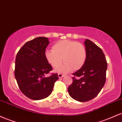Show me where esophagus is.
<instances>
[{
    "instance_id": "1",
    "label": "esophagus",
    "mask_w": 122,
    "mask_h": 122,
    "mask_svg": "<svg viewBox=\"0 0 122 122\" xmlns=\"http://www.w3.org/2000/svg\"><path fill=\"white\" fill-rule=\"evenodd\" d=\"M64 74H62V73H58V77L59 78H62L63 77H64Z\"/></svg>"
}]
</instances>
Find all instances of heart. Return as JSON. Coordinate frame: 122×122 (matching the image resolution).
Segmentation results:
<instances>
[{"label":"heart","mask_w":122,"mask_h":122,"mask_svg":"<svg viewBox=\"0 0 122 122\" xmlns=\"http://www.w3.org/2000/svg\"><path fill=\"white\" fill-rule=\"evenodd\" d=\"M52 50H47L45 57L53 67H58L63 61L65 64L57 70L58 72H66L70 70L76 71L82 68L87 58L85 45L75 41H58L52 46Z\"/></svg>","instance_id":"1"}]
</instances>
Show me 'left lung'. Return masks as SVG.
<instances>
[{"label": "left lung", "instance_id": "left-lung-1", "mask_svg": "<svg viewBox=\"0 0 122 122\" xmlns=\"http://www.w3.org/2000/svg\"><path fill=\"white\" fill-rule=\"evenodd\" d=\"M85 45L87 51L86 62L82 68L73 73V83L67 89L70 97L79 102L90 101L99 93L105 83L107 68L102 50L88 39Z\"/></svg>", "mask_w": 122, "mask_h": 122}]
</instances>
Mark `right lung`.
<instances>
[{
	"label": "right lung",
	"mask_w": 122,
	"mask_h": 122,
	"mask_svg": "<svg viewBox=\"0 0 122 122\" xmlns=\"http://www.w3.org/2000/svg\"><path fill=\"white\" fill-rule=\"evenodd\" d=\"M49 42L47 37H39L26 42L17 52L15 77L21 92L33 100H40L52 93L57 73L45 77L53 69L45 57Z\"/></svg>",
	"instance_id": "add662e5"
}]
</instances>
